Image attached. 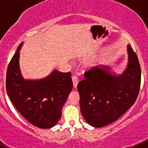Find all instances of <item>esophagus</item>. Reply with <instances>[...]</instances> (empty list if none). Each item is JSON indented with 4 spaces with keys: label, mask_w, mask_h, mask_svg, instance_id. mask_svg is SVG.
Listing matches in <instances>:
<instances>
[{
    "label": "esophagus",
    "mask_w": 148,
    "mask_h": 148,
    "mask_svg": "<svg viewBox=\"0 0 148 148\" xmlns=\"http://www.w3.org/2000/svg\"><path fill=\"white\" fill-rule=\"evenodd\" d=\"M72 80H73V87H76L77 84L78 83V78L76 76V75H73L72 77Z\"/></svg>",
    "instance_id": "obj_1"
}]
</instances>
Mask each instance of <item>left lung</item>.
Listing matches in <instances>:
<instances>
[{
	"mask_svg": "<svg viewBox=\"0 0 148 148\" xmlns=\"http://www.w3.org/2000/svg\"><path fill=\"white\" fill-rule=\"evenodd\" d=\"M129 62L122 75L114 76L108 67H92L78 84L81 112L89 125L101 127L118 119L135 103L141 84L138 57L127 46Z\"/></svg>",
	"mask_w": 148,
	"mask_h": 148,
	"instance_id": "left-lung-1",
	"label": "left lung"
}]
</instances>
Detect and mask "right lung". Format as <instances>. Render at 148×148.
<instances>
[{
    "label": "right lung",
    "instance_id": "right-lung-1",
    "mask_svg": "<svg viewBox=\"0 0 148 148\" xmlns=\"http://www.w3.org/2000/svg\"><path fill=\"white\" fill-rule=\"evenodd\" d=\"M21 45L8 65L6 92L13 105L27 121L38 127L50 128L61 118L63 106L73 89L71 73L55 70L41 80H24L18 65Z\"/></svg>",
    "mask_w": 148,
    "mask_h": 148
}]
</instances>
